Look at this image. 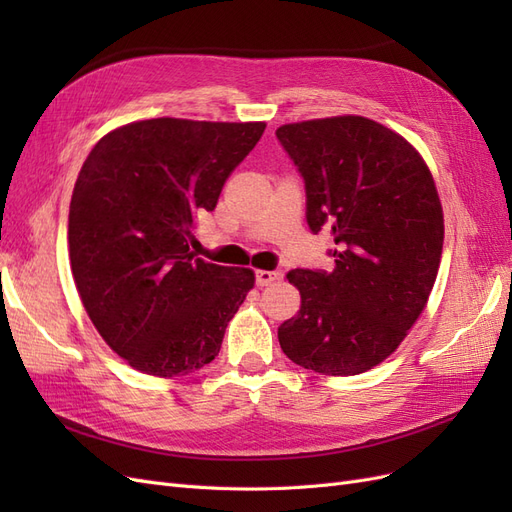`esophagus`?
Segmentation results:
<instances>
[{"instance_id":"1","label":"esophagus","mask_w":512,"mask_h":512,"mask_svg":"<svg viewBox=\"0 0 512 512\" xmlns=\"http://www.w3.org/2000/svg\"><path fill=\"white\" fill-rule=\"evenodd\" d=\"M277 280H282V273L280 271H265V269L256 271V284L258 286H271Z\"/></svg>"}]
</instances>
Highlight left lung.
Returning <instances> with one entry per match:
<instances>
[{"instance_id":"obj_1","label":"left lung","mask_w":512,"mask_h":512,"mask_svg":"<svg viewBox=\"0 0 512 512\" xmlns=\"http://www.w3.org/2000/svg\"><path fill=\"white\" fill-rule=\"evenodd\" d=\"M305 179L307 224L331 230L335 269L288 271L301 309L277 329L292 363L356 376L404 342L427 307L444 215L431 170L404 136L361 115L275 130Z\"/></svg>"}]
</instances>
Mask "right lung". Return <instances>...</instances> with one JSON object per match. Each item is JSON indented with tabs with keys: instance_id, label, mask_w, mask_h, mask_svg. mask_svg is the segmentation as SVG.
Returning <instances> with one entry per match:
<instances>
[{
	"instance_id": "right-lung-1",
	"label": "right lung",
	"mask_w": 512,
	"mask_h": 512,
	"mask_svg": "<svg viewBox=\"0 0 512 512\" xmlns=\"http://www.w3.org/2000/svg\"><path fill=\"white\" fill-rule=\"evenodd\" d=\"M265 121L158 117L104 134L74 183L70 267L85 312L130 367L175 378L211 363L256 275L194 258L192 230Z\"/></svg>"
}]
</instances>
